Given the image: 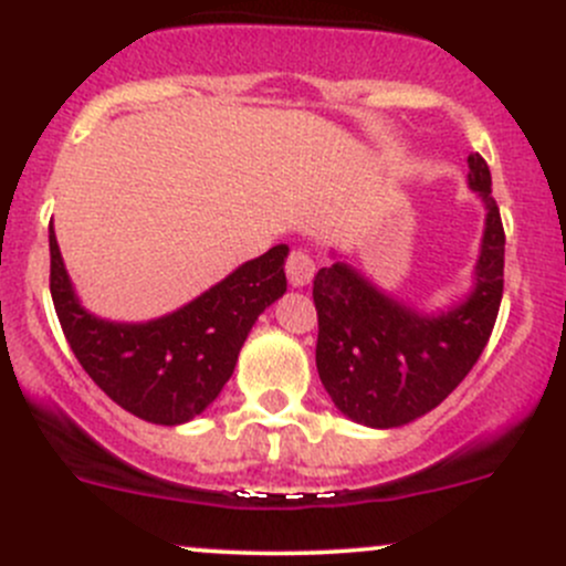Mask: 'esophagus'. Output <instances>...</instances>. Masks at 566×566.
Here are the masks:
<instances>
[{
    "instance_id": "obj_1",
    "label": "esophagus",
    "mask_w": 566,
    "mask_h": 566,
    "mask_svg": "<svg viewBox=\"0 0 566 566\" xmlns=\"http://www.w3.org/2000/svg\"><path fill=\"white\" fill-rule=\"evenodd\" d=\"M287 279L293 287H303V284L312 282L314 276V260L308 258L303 249H293V252L287 254Z\"/></svg>"
}]
</instances>
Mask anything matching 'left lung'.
Segmentation results:
<instances>
[{
    "label": "left lung",
    "instance_id": "obj_1",
    "mask_svg": "<svg viewBox=\"0 0 566 566\" xmlns=\"http://www.w3.org/2000/svg\"><path fill=\"white\" fill-rule=\"evenodd\" d=\"M469 187L488 208L478 284L448 314L412 312L344 263L314 276L317 371L333 403L355 423L396 428L431 412L483 355L504 293V228L480 154H469Z\"/></svg>",
    "mask_w": 566,
    "mask_h": 566
}]
</instances>
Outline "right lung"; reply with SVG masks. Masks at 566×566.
<instances>
[{"mask_svg":"<svg viewBox=\"0 0 566 566\" xmlns=\"http://www.w3.org/2000/svg\"><path fill=\"white\" fill-rule=\"evenodd\" d=\"M48 247L53 308L83 371L118 407L159 426L187 423L203 412L233 374L254 319L287 290V247L279 243L168 317L105 323L75 298L53 228Z\"/></svg>","mask_w":566,"mask_h":566,"instance_id":"add662e5","label":"right lung"}]
</instances>
